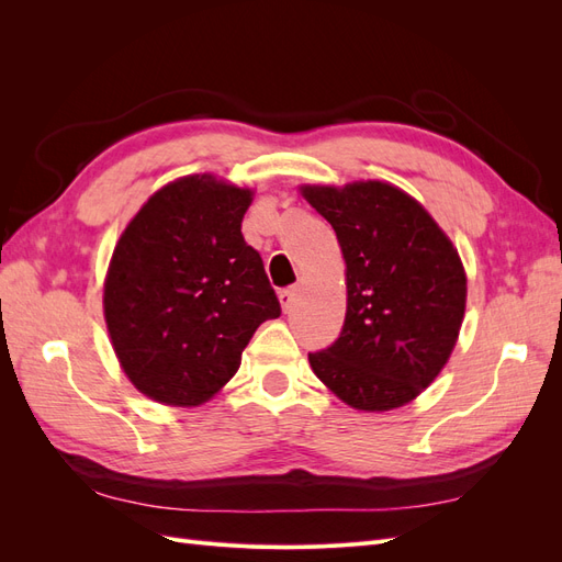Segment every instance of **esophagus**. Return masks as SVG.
Returning a JSON list of instances; mask_svg holds the SVG:
<instances>
[{
    "label": "esophagus",
    "instance_id": "34e87169",
    "mask_svg": "<svg viewBox=\"0 0 562 562\" xmlns=\"http://www.w3.org/2000/svg\"><path fill=\"white\" fill-rule=\"evenodd\" d=\"M279 302H281V310L288 314L293 310L295 304V288H285V291L279 293Z\"/></svg>",
    "mask_w": 562,
    "mask_h": 562
}]
</instances>
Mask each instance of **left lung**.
Wrapping results in <instances>:
<instances>
[{
	"label": "left lung",
	"instance_id": "left-lung-1",
	"mask_svg": "<svg viewBox=\"0 0 562 562\" xmlns=\"http://www.w3.org/2000/svg\"><path fill=\"white\" fill-rule=\"evenodd\" d=\"M342 248L347 314L314 375L356 411L415 401L446 368L467 310V271L422 203L384 180L302 184Z\"/></svg>",
	"mask_w": 562,
	"mask_h": 562
}]
</instances>
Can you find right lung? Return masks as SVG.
Instances as JSON below:
<instances>
[{"mask_svg":"<svg viewBox=\"0 0 562 562\" xmlns=\"http://www.w3.org/2000/svg\"><path fill=\"white\" fill-rule=\"evenodd\" d=\"M255 190L213 173L151 194L119 236L103 285L112 349L128 382L171 407L211 401L260 323L281 314L241 234Z\"/></svg>","mask_w":562,"mask_h":562,"instance_id":"right-lung-1","label":"right lung"}]
</instances>
